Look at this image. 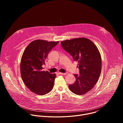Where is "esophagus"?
<instances>
[{
  "label": "esophagus",
  "mask_w": 123,
  "mask_h": 123,
  "mask_svg": "<svg viewBox=\"0 0 123 123\" xmlns=\"http://www.w3.org/2000/svg\"><path fill=\"white\" fill-rule=\"evenodd\" d=\"M59 74H61V75H66L67 74L66 73H59Z\"/></svg>",
  "instance_id": "esophagus-1"
}]
</instances>
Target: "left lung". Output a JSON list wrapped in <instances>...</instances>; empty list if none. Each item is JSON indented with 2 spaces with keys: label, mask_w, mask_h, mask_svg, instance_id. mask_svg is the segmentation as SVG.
<instances>
[{
  "label": "left lung",
  "mask_w": 123,
  "mask_h": 123,
  "mask_svg": "<svg viewBox=\"0 0 123 123\" xmlns=\"http://www.w3.org/2000/svg\"><path fill=\"white\" fill-rule=\"evenodd\" d=\"M63 48L78 62L80 75L74 74L75 83L68 87L74 94L82 95L90 91L100 77L102 59L96 46L91 40L79 37L61 42Z\"/></svg>",
  "instance_id": "8db88e82"
}]
</instances>
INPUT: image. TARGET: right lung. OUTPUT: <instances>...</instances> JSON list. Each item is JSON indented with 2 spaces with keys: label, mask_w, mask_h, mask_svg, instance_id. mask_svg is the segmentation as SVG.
<instances>
[{
  "label": "right lung",
  "mask_w": 123,
  "mask_h": 123,
  "mask_svg": "<svg viewBox=\"0 0 123 123\" xmlns=\"http://www.w3.org/2000/svg\"><path fill=\"white\" fill-rule=\"evenodd\" d=\"M59 41L38 39L31 42L24 50L20 62V73L25 86L33 93L43 95L53 89L55 74L43 71L42 65L49 52Z\"/></svg>",
  "instance_id": "right-lung-1"
}]
</instances>
